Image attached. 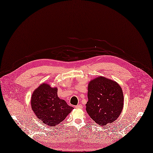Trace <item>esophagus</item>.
Segmentation results:
<instances>
[{"instance_id": "obj_1", "label": "esophagus", "mask_w": 153, "mask_h": 153, "mask_svg": "<svg viewBox=\"0 0 153 153\" xmlns=\"http://www.w3.org/2000/svg\"><path fill=\"white\" fill-rule=\"evenodd\" d=\"M75 108H77V109H82V108H83V106H82L81 104H79V105H76V106H75Z\"/></svg>"}]
</instances>
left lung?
<instances>
[{
    "label": "left lung",
    "mask_w": 153,
    "mask_h": 153,
    "mask_svg": "<svg viewBox=\"0 0 153 153\" xmlns=\"http://www.w3.org/2000/svg\"><path fill=\"white\" fill-rule=\"evenodd\" d=\"M88 101L86 110L100 126H105L117 119L124 105V96L120 85L113 79L99 76L88 85Z\"/></svg>",
    "instance_id": "1"
}]
</instances>
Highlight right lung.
<instances>
[{
  "label": "right lung",
  "mask_w": 153,
  "mask_h": 153,
  "mask_svg": "<svg viewBox=\"0 0 153 153\" xmlns=\"http://www.w3.org/2000/svg\"><path fill=\"white\" fill-rule=\"evenodd\" d=\"M57 91V87L43 83L32 94V110L40 121L47 126H55L60 124L74 109L58 97Z\"/></svg>",
  "instance_id": "1"
}]
</instances>
